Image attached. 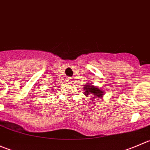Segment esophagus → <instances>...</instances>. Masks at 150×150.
Listing matches in <instances>:
<instances>
[{
	"mask_svg": "<svg viewBox=\"0 0 150 150\" xmlns=\"http://www.w3.org/2000/svg\"><path fill=\"white\" fill-rule=\"evenodd\" d=\"M67 81H72V79H73V78L72 77H67Z\"/></svg>",
	"mask_w": 150,
	"mask_h": 150,
	"instance_id": "34e87169",
	"label": "esophagus"
}]
</instances>
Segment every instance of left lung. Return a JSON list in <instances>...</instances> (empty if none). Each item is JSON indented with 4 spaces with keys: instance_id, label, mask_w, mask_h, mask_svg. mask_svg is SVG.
Masks as SVG:
<instances>
[{
    "instance_id": "8db88e82",
    "label": "left lung",
    "mask_w": 150,
    "mask_h": 150,
    "mask_svg": "<svg viewBox=\"0 0 150 150\" xmlns=\"http://www.w3.org/2000/svg\"><path fill=\"white\" fill-rule=\"evenodd\" d=\"M83 91L86 96H91V98H90L91 101H94L96 98H102L104 95V91L101 90L99 87H96L89 83L85 85Z\"/></svg>"
}]
</instances>
